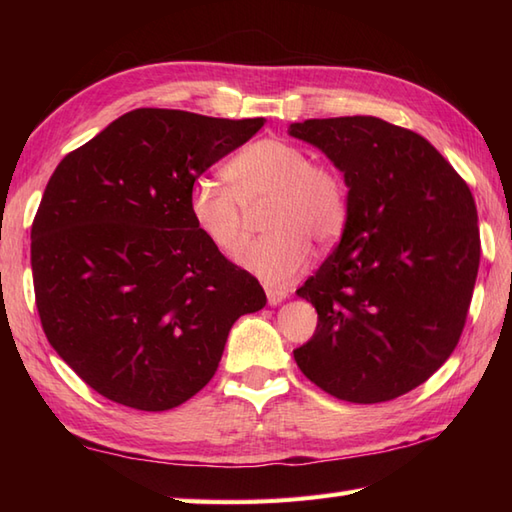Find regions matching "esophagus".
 Wrapping results in <instances>:
<instances>
[{
    "label": "esophagus",
    "instance_id": "obj_1",
    "mask_svg": "<svg viewBox=\"0 0 512 512\" xmlns=\"http://www.w3.org/2000/svg\"><path fill=\"white\" fill-rule=\"evenodd\" d=\"M266 297H268L270 306H279V303L288 297V290H284V288H266Z\"/></svg>",
    "mask_w": 512,
    "mask_h": 512
}]
</instances>
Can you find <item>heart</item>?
Masks as SVG:
<instances>
[{"label":"heart","instance_id":"b5f03b06","mask_svg":"<svg viewBox=\"0 0 512 512\" xmlns=\"http://www.w3.org/2000/svg\"><path fill=\"white\" fill-rule=\"evenodd\" d=\"M231 189L198 178L187 206L193 226L215 250L233 255L246 239V211L268 206V235L244 246L237 262L266 284L281 286L308 266L312 248L341 239L350 220V187L330 162L286 138H262L226 165Z\"/></svg>","mask_w":512,"mask_h":512}]
</instances>
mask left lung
Wrapping results in <instances>:
<instances>
[{
    "label": "left lung",
    "mask_w": 512,
    "mask_h": 512,
    "mask_svg": "<svg viewBox=\"0 0 512 512\" xmlns=\"http://www.w3.org/2000/svg\"><path fill=\"white\" fill-rule=\"evenodd\" d=\"M290 136L319 147L350 187L339 248L297 290L319 321L295 361L339 400H394L462 336L480 268L473 193L427 138L383 118H310Z\"/></svg>",
    "instance_id": "1"
}]
</instances>
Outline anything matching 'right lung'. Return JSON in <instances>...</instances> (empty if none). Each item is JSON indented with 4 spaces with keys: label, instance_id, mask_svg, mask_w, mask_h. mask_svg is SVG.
<instances>
[{
    "label": "right lung",
    "instance_id": "obj_1",
    "mask_svg": "<svg viewBox=\"0 0 512 512\" xmlns=\"http://www.w3.org/2000/svg\"><path fill=\"white\" fill-rule=\"evenodd\" d=\"M264 123L140 107L54 169L30 231L41 328L107 400L182 405L213 378L231 325L266 306L187 206L193 182Z\"/></svg>",
    "mask_w": 512,
    "mask_h": 512
}]
</instances>
